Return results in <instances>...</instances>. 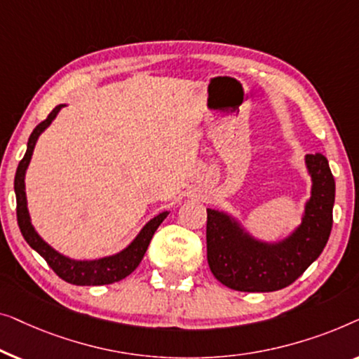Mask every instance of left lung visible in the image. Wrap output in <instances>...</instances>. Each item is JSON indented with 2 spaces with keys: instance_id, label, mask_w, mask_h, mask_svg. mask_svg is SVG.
<instances>
[{
  "instance_id": "1",
  "label": "left lung",
  "mask_w": 359,
  "mask_h": 359,
  "mask_svg": "<svg viewBox=\"0 0 359 359\" xmlns=\"http://www.w3.org/2000/svg\"><path fill=\"white\" fill-rule=\"evenodd\" d=\"M311 198L302 223L276 244L257 241L223 211L206 210V255L215 278L236 291L269 292L290 286L322 254L333 223L335 180L324 154H307Z\"/></svg>"
}]
</instances>
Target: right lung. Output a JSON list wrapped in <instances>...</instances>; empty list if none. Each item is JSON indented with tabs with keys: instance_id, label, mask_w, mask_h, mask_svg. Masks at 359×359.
Returning <instances> with one entry per match:
<instances>
[{
	"instance_id": "1",
	"label": "right lung",
	"mask_w": 359,
	"mask_h": 359,
	"mask_svg": "<svg viewBox=\"0 0 359 359\" xmlns=\"http://www.w3.org/2000/svg\"><path fill=\"white\" fill-rule=\"evenodd\" d=\"M62 105H57L52 112L48 114V117L40 122L37 127L34 128L32 133L29 136L27 141V151L21 159V163L18 165L16 177H14V191H16V213H18V224L21 229L24 239L27 241V244L32 247L35 252H39L43 257L45 262L50 265L55 273L60 278L72 283V285L78 286H100V285H110V283H117L120 280L127 278V276L133 271L136 266L140 265V262L143 260V257L148 250V245L151 242V237L159 228V224L165 219V216L169 213L164 211L158 216H154L143 229L136 239L131 244L123 249L120 254L112 257H104L99 260H72L68 257L58 254L57 250L52 249L37 232H35L32 223H30V216L27 211V200H26V184H24V177H26V169L32 158L35 143L40 133L52 123V120L57 117Z\"/></svg>"
}]
</instances>
